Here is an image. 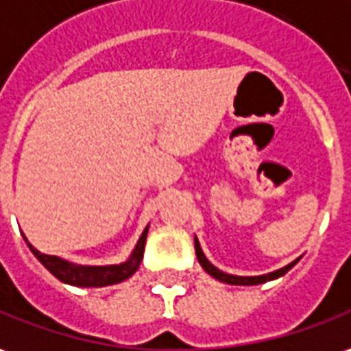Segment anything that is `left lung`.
<instances>
[{
  "mask_svg": "<svg viewBox=\"0 0 351 351\" xmlns=\"http://www.w3.org/2000/svg\"><path fill=\"white\" fill-rule=\"evenodd\" d=\"M195 250H197L199 263L202 265V269H204L208 275H212L214 279H217V281H221V282H227V285H245V287H248V285H262V282L273 281V279H279V277H282V275L289 271V269H292V267L298 263V260H300V258H298V260H294V262L289 263V265H285V267L277 269V271L267 273V275H256V277H239V275H229V273H223L221 269H217L216 265H212V263L208 262V258L204 256V252H202V248H200L197 237H195Z\"/></svg>",
  "mask_w": 351,
  "mask_h": 351,
  "instance_id": "obj_1",
  "label": "left lung"
}]
</instances>
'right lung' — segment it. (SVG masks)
<instances>
[{"label":"right lung","mask_w":351,"mask_h":351,"mask_svg":"<svg viewBox=\"0 0 351 351\" xmlns=\"http://www.w3.org/2000/svg\"><path fill=\"white\" fill-rule=\"evenodd\" d=\"M147 233H149V227H145L130 260H125L124 263H116V265H76V263L62 260L59 256H49V254H42L40 250H36L28 243L26 237H24V241H26L28 248L32 250L34 256L43 263V267L53 273L59 281L72 285V287H88L89 289V287H108V285H116V282L130 279L137 271L139 263L143 260Z\"/></svg>","instance_id":"right-lung-1"}]
</instances>
